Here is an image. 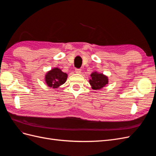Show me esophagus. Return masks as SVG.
<instances>
[{"instance_id": "1", "label": "esophagus", "mask_w": 156, "mask_h": 156, "mask_svg": "<svg viewBox=\"0 0 156 156\" xmlns=\"http://www.w3.org/2000/svg\"><path fill=\"white\" fill-rule=\"evenodd\" d=\"M81 72V69H75V73H80Z\"/></svg>"}]
</instances>
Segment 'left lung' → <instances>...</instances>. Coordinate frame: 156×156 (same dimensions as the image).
Returning <instances> with one entry per match:
<instances>
[{
  "mask_svg": "<svg viewBox=\"0 0 156 156\" xmlns=\"http://www.w3.org/2000/svg\"><path fill=\"white\" fill-rule=\"evenodd\" d=\"M90 76L92 78L89 80V83L94 90H100L108 84V77L103 73L94 72L92 73Z\"/></svg>",
  "mask_w": 156,
  "mask_h": 156,
  "instance_id": "8db88e82",
  "label": "left lung"
}]
</instances>
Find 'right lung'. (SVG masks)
<instances>
[{
  "label": "right lung",
  "mask_w": 156,
  "mask_h": 156,
  "mask_svg": "<svg viewBox=\"0 0 156 156\" xmlns=\"http://www.w3.org/2000/svg\"><path fill=\"white\" fill-rule=\"evenodd\" d=\"M68 78V75L62 72L58 68L50 70L45 75V83L49 87L57 88L63 84Z\"/></svg>",
  "instance_id": "1"
}]
</instances>
